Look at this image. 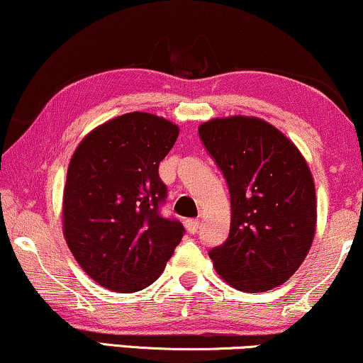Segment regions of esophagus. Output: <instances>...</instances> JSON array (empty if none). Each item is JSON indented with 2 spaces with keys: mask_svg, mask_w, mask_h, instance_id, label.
Returning a JSON list of instances; mask_svg holds the SVG:
<instances>
[{
  "mask_svg": "<svg viewBox=\"0 0 363 363\" xmlns=\"http://www.w3.org/2000/svg\"><path fill=\"white\" fill-rule=\"evenodd\" d=\"M185 226H186V230H188V233H190V235H196V233L200 231L201 223L198 220H186Z\"/></svg>",
  "mask_w": 363,
  "mask_h": 363,
  "instance_id": "esophagus-1",
  "label": "esophagus"
}]
</instances>
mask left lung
<instances>
[{"label":"left lung","instance_id":"obj_1","mask_svg":"<svg viewBox=\"0 0 363 363\" xmlns=\"http://www.w3.org/2000/svg\"><path fill=\"white\" fill-rule=\"evenodd\" d=\"M198 133L230 188V235L210 250L218 274L245 292L284 284L315 233V188L304 157L255 117L213 118Z\"/></svg>","mask_w":363,"mask_h":363}]
</instances>
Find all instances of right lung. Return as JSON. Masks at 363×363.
<instances>
[{"label": "right lung", "mask_w": 363, "mask_h": 363, "mask_svg": "<svg viewBox=\"0 0 363 363\" xmlns=\"http://www.w3.org/2000/svg\"><path fill=\"white\" fill-rule=\"evenodd\" d=\"M178 127L147 112L108 121L79 143L64 186V236L97 284L130 294L158 279L185 235L162 216L167 186L158 165Z\"/></svg>", "instance_id": "right-lung-1"}]
</instances>
